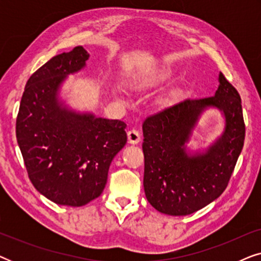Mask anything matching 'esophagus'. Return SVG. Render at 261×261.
<instances>
[{
  "mask_svg": "<svg viewBox=\"0 0 261 261\" xmlns=\"http://www.w3.org/2000/svg\"><path fill=\"white\" fill-rule=\"evenodd\" d=\"M127 137H128V142H129V144H133V145L139 144V142H140V140H141L140 132L137 130V129L128 130Z\"/></svg>",
  "mask_w": 261,
  "mask_h": 261,
  "instance_id": "1",
  "label": "esophagus"
}]
</instances>
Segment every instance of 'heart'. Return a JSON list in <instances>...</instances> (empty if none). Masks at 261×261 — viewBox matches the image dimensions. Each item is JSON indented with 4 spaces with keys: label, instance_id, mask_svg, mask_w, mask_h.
<instances>
[{
    "label": "heart",
    "instance_id": "heart-1",
    "mask_svg": "<svg viewBox=\"0 0 261 261\" xmlns=\"http://www.w3.org/2000/svg\"><path fill=\"white\" fill-rule=\"evenodd\" d=\"M170 76V73L169 72H163L162 74H158V76L156 77H154V78H152V80H149L147 83H158V82H160V81H164L165 80V78H167Z\"/></svg>",
    "mask_w": 261,
    "mask_h": 261
}]
</instances>
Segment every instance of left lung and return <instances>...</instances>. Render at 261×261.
<instances>
[{
	"label": "left lung",
	"mask_w": 261,
	"mask_h": 261,
	"mask_svg": "<svg viewBox=\"0 0 261 261\" xmlns=\"http://www.w3.org/2000/svg\"><path fill=\"white\" fill-rule=\"evenodd\" d=\"M219 82L212 97L184 99L142 123L145 195L160 213L189 215L215 201L227 188L244 147L245 122L238 90L221 72ZM209 108L223 112V134L204 151L188 152L192 130Z\"/></svg>",
	"instance_id": "1"
}]
</instances>
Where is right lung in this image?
I'll return each mask as SVG.
<instances>
[{"label": "right lung", "mask_w": 261, "mask_h": 261, "mask_svg": "<svg viewBox=\"0 0 261 261\" xmlns=\"http://www.w3.org/2000/svg\"><path fill=\"white\" fill-rule=\"evenodd\" d=\"M77 46L49 59L27 81L16 117V139L34 188L60 205L82 206L102 194L112 160L127 142L120 120L78 113L59 98L69 74L85 67Z\"/></svg>", "instance_id": "right-lung-1"}]
</instances>
